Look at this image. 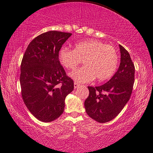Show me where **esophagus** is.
I'll return each mask as SVG.
<instances>
[{
    "mask_svg": "<svg viewBox=\"0 0 153 153\" xmlns=\"http://www.w3.org/2000/svg\"><path fill=\"white\" fill-rule=\"evenodd\" d=\"M79 85H79L78 83H76V82H74V88H75V89L78 88V87H79Z\"/></svg>",
    "mask_w": 153,
    "mask_h": 153,
    "instance_id": "obj_1",
    "label": "esophagus"
}]
</instances>
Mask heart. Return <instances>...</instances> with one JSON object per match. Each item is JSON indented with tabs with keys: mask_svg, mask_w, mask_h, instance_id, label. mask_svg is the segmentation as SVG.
I'll use <instances>...</instances> for the list:
<instances>
[{
	"mask_svg": "<svg viewBox=\"0 0 153 153\" xmlns=\"http://www.w3.org/2000/svg\"><path fill=\"white\" fill-rule=\"evenodd\" d=\"M58 58L68 70L76 68L83 61L84 66L70 74L79 83L90 82L95 77L98 81H106L115 74L118 65L116 48L94 39L77 42L74 50L63 46L59 51Z\"/></svg>",
	"mask_w": 153,
	"mask_h": 153,
	"instance_id": "b5f03b06",
	"label": "heart"
}]
</instances>
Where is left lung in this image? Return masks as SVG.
<instances>
[{"instance_id": "8db88e82", "label": "left lung", "mask_w": 153, "mask_h": 153, "mask_svg": "<svg viewBox=\"0 0 153 153\" xmlns=\"http://www.w3.org/2000/svg\"><path fill=\"white\" fill-rule=\"evenodd\" d=\"M121 58L117 71L100 86H88L90 91L84 102L89 116L100 123L115 118L130 99L135 81V66L128 51L119 45Z\"/></svg>"}]
</instances>
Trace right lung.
<instances>
[{
  "label": "right lung",
  "instance_id": "right-lung-1",
  "mask_svg": "<svg viewBox=\"0 0 153 153\" xmlns=\"http://www.w3.org/2000/svg\"><path fill=\"white\" fill-rule=\"evenodd\" d=\"M70 33L51 30L27 46L20 65L21 93L25 104L37 120L50 123L63 114L65 98L74 90L58 58Z\"/></svg>",
  "mask_w": 153,
  "mask_h": 153
}]
</instances>
